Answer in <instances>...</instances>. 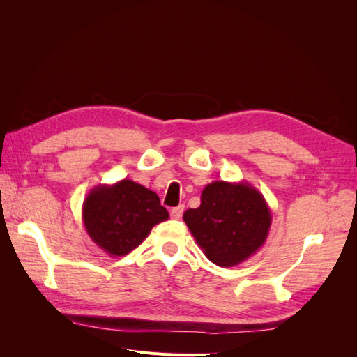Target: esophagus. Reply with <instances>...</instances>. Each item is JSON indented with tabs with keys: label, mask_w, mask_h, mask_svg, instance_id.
I'll use <instances>...</instances> for the list:
<instances>
[{
	"label": "esophagus",
	"mask_w": 357,
	"mask_h": 357,
	"mask_svg": "<svg viewBox=\"0 0 357 357\" xmlns=\"http://www.w3.org/2000/svg\"><path fill=\"white\" fill-rule=\"evenodd\" d=\"M183 211H185V207H183V205H178V207H174L171 210V218L172 219H180L181 215H183Z\"/></svg>",
	"instance_id": "esophagus-1"
}]
</instances>
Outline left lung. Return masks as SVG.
I'll return each instance as SVG.
<instances>
[{"label":"left lung","instance_id":"1","mask_svg":"<svg viewBox=\"0 0 357 357\" xmlns=\"http://www.w3.org/2000/svg\"><path fill=\"white\" fill-rule=\"evenodd\" d=\"M204 255L219 266H235L266 241L273 215L250 183L218 180L204 188L201 205L183 214Z\"/></svg>","mask_w":357,"mask_h":357}]
</instances>
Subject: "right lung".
I'll return each mask as SVG.
<instances>
[{
  "instance_id": "obj_1",
  "label": "right lung",
  "mask_w": 357,
  "mask_h": 357,
  "mask_svg": "<svg viewBox=\"0 0 357 357\" xmlns=\"http://www.w3.org/2000/svg\"><path fill=\"white\" fill-rule=\"evenodd\" d=\"M169 218L159 197L138 183L123 178L95 186L83 201L86 232L113 257L125 256L146 240L155 225Z\"/></svg>"
}]
</instances>
